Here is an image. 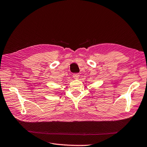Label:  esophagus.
<instances>
[{"instance_id":"esophagus-1","label":"esophagus","mask_w":147,"mask_h":147,"mask_svg":"<svg viewBox=\"0 0 147 147\" xmlns=\"http://www.w3.org/2000/svg\"><path fill=\"white\" fill-rule=\"evenodd\" d=\"M73 76L74 79H78L80 77V74L79 73H74L73 74Z\"/></svg>"}]
</instances>
